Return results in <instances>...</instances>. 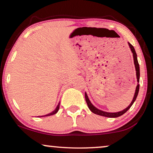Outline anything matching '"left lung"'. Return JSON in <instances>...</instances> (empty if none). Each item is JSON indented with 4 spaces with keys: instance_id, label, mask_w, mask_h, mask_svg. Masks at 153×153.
<instances>
[{
    "instance_id": "left-lung-1",
    "label": "left lung",
    "mask_w": 153,
    "mask_h": 153,
    "mask_svg": "<svg viewBox=\"0 0 153 153\" xmlns=\"http://www.w3.org/2000/svg\"><path fill=\"white\" fill-rule=\"evenodd\" d=\"M128 45L129 46V48H130L131 52H132L133 53V58H134V65H135V69H136V74H137V81H138V84L137 85V88H136V91H135V93H134V97H133V100L130 103V104L127 106L126 108H125L124 110L121 111H119V112H116V113H108V112H106V111H103L102 110H100L98 109L95 107V106H94L92 103L90 101L86 93H85V101H86V103L88 104V106L89 109L92 112L94 113V114H97V115H100V116H104V117H108V118H117V117H119L120 116H122L125 114V112H127V111H128L129 108L131 106H132V104H134V102H135L136 99H137V95H138V93H139V78H140V69H139V62H138V60H137V53H136L135 51V49L134 48L132 45H131L130 43L128 42Z\"/></svg>"
}]
</instances>
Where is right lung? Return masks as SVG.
I'll use <instances>...</instances> for the list:
<instances>
[{
	"label": "right lung",
	"instance_id": "1",
	"mask_svg": "<svg viewBox=\"0 0 153 153\" xmlns=\"http://www.w3.org/2000/svg\"><path fill=\"white\" fill-rule=\"evenodd\" d=\"M59 107H60V103L58 104V106H56V109L53 111H52L51 113H50V114H47V115H45V116H40V117H45V116H52V115H54V114H56V113H57L58 111V110H59Z\"/></svg>",
	"mask_w": 153,
	"mask_h": 153
}]
</instances>
